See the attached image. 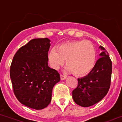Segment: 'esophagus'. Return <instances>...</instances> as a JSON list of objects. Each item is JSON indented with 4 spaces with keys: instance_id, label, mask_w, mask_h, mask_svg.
<instances>
[{
    "instance_id": "esophagus-1",
    "label": "esophagus",
    "mask_w": 122,
    "mask_h": 122,
    "mask_svg": "<svg viewBox=\"0 0 122 122\" xmlns=\"http://www.w3.org/2000/svg\"><path fill=\"white\" fill-rule=\"evenodd\" d=\"M66 79V77L65 76H63V75H60V79L62 80H65Z\"/></svg>"
}]
</instances>
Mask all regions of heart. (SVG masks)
Masks as SVG:
<instances>
[{"label": "heart", "mask_w": 122, "mask_h": 122, "mask_svg": "<svg viewBox=\"0 0 122 122\" xmlns=\"http://www.w3.org/2000/svg\"><path fill=\"white\" fill-rule=\"evenodd\" d=\"M97 53L93 45L84 41L64 42L51 49L48 59L52 68L58 70L65 62V71L77 76L89 73L96 63Z\"/></svg>", "instance_id": "heart-1"}]
</instances>
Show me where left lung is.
Returning a JSON list of instances; mask_svg holds the SVG:
<instances>
[{"mask_svg": "<svg viewBox=\"0 0 122 122\" xmlns=\"http://www.w3.org/2000/svg\"><path fill=\"white\" fill-rule=\"evenodd\" d=\"M99 48L100 58L87 76L78 79L77 86L72 91V99L80 107H91L100 102L110 88L112 62L105 49L102 46Z\"/></svg>", "mask_w": 122, "mask_h": 122, "instance_id": "8db88e82", "label": "left lung"}]
</instances>
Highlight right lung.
I'll return each instance as SVG.
<instances>
[{
  "mask_svg": "<svg viewBox=\"0 0 122 122\" xmlns=\"http://www.w3.org/2000/svg\"><path fill=\"white\" fill-rule=\"evenodd\" d=\"M50 42L48 38L31 40L17 51L10 67L15 97L23 105L37 110L50 104L52 88L60 80L57 71L48 64Z\"/></svg>",
  "mask_w": 122,
  "mask_h": 122,
  "instance_id": "right-lung-1",
  "label": "right lung"
}]
</instances>
